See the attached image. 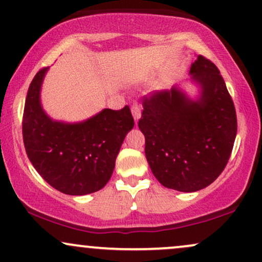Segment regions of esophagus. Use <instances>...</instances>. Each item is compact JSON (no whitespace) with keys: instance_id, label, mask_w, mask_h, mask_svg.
<instances>
[{"instance_id":"34e87169","label":"esophagus","mask_w":262,"mask_h":262,"mask_svg":"<svg viewBox=\"0 0 262 262\" xmlns=\"http://www.w3.org/2000/svg\"><path fill=\"white\" fill-rule=\"evenodd\" d=\"M131 113H132V116H134V119H135V122L137 124L138 120H140V118H141V106L138 105L137 103H134L131 106Z\"/></svg>"}]
</instances>
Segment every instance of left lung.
<instances>
[{"instance_id":"obj_1","label":"left lung","mask_w":262,"mask_h":262,"mask_svg":"<svg viewBox=\"0 0 262 262\" xmlns=\"http://www.w3.org/2000/svg\"><path fill=\"white\" fill-rule=\"evenodd\" d=\"M200 87L191 99L178 85L143 99L138 127L150 170L168 189L193 192L220 177L236 136V114L220 70L199 55L190 67Z\"/></svg>"}]
</instances>
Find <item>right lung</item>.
Instances as JSON below:
<instances>
[{
  "label": "right lung",
  "mask_w": 262,
  "mask_h": 262,
  "mask_svg": "<svg viewBox=\"0 0 262 262\" xmlns=\"http://www.w3.org/2000/svg\"><path fill=\"white\" fill-rule=\"evenodd\" d=\"M49 67L36 73L23 113V142L33 167L66 195L82 196L106 185L126 134L135 122L130 107L103 109L85 121H56L44 112L40 91Z\"/></svg>",
  "instance_id": "add662e5"
}]
</instances>
